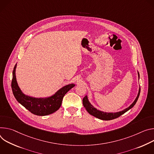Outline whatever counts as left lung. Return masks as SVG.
Listing matches in <instances>:
<instances>
[{
	"mask_svg": "<svg viewBox=\"0 0 154 154\" xmlns=\"http://www.w3.org/2000/svg\"><path fill=\"white\" fill-rule=\"evenodd\" d=\"M138 77L140 78V74L138 72ZM140 88L139 89V92H138V94L136 97V99L134 100V101H133V103L128 108H127L126 109L119 111V112H103V111H101L100 110L97 109L95 108H94L89 102L88 96L86 95L85 96L83 99H82V103L83 105L84 106V108H86V109L87 110V111L91 114L92 116L101 119V120H103V121H109V120H112V119H114L116 118L119 117V116H121V115H122L123 114H124L125 112H126L127 111H128L129 109H130L131 108H133L134 105L136 104V101H137L139 96H140Z\"/></svg>",
	"mask_w": 154,
	"mask_h": 154,
	"instance_id": "obj_1",
	"label": "left lung"
}]
</instances>
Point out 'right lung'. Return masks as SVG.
<instances>
[{"label":"right lung","mask_w":154,"mask_h":154,"mask_svg":"<svg viewBox=\"0 0 154 154\" xmlns=\"http://www.w3.org/2000/svg\"><path fill=\"white\" fill-rule=\"evenodd\" d=\"M15 65L13 71L11 88L13 94L20 104L33 114L37 116H47L56 112L62 105V99L66 93L73 88L75 84H70L63 86L55 94L47 98H34L24 94L19 88L16 78Z\"/></svg>","instance_id":"1"}]
</instances>
